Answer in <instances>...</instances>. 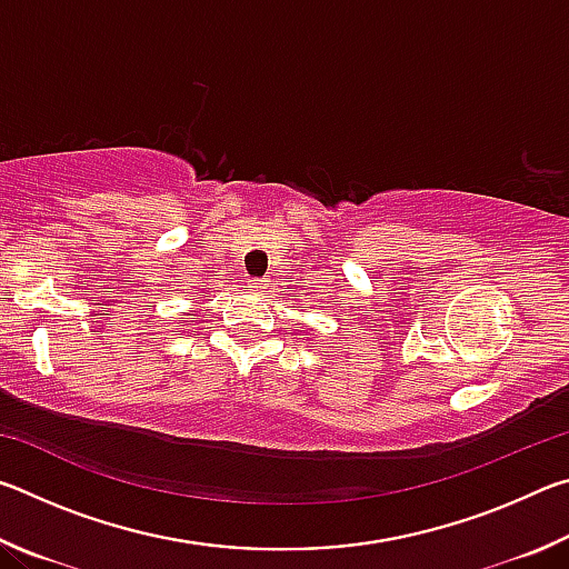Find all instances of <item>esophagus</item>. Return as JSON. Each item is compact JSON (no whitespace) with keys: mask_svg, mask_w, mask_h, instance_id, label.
I'll return each mask as SVG.
<instances>
[{"mask_svg":"<svg viewBox=\"0 0 569 569\" xmlns=\"http://www.w3.org/2000/svg\"><path fill=\"white\" fill-rule=\"evenodd\" d=\"M266 286H268L266 278H250V281H248V286H246V288H250V291H263Z\"/></svg>","mask_w":569,"mask_h":569,"instance_id":"esophagus-1","label":"esophagus"}]
</instances>
